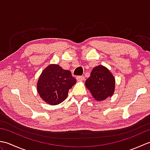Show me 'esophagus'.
I'll list each match as a JSON object with an SVG mask.
<instances>
[{
	"label": "esophagus",
	"mask_w": 150,
	"mask_h": 150,
	"mask_svg": "<svg viewBox=\"0 0 150 150\" xmlns=\"http://www.w3.org/2000/svg\"><path fill=\"white\" fill-rule=\"evenodd\" d=\"M76 79H77V80H78V81H83V80H84L85 77H84V76H77V77H76Z\"/></svg>",
	"instance_id": "obj_1"
}]
</instances>
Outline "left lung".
Wrapping results in <instances>:
<instances>
[{"instance_id": "1", "label": "left lung", "mask_w": 150, "mask_h": 150, "mask_svg": "<svg viewBox=\"0 0 150 150\" xmlns=\"http://www.w3.org/2000/svg\"><path fill=\"white\" fill-rule=\"evenodd\" d=\"M115 81L112 73L106 67L99 65L92 69L86 81V87L95 100L101 101L111 97L115 91Z\"/></svg>"}]
</instances>
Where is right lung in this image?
<instances>
[{
    "label": "right lung",
    "mask_w": 150,
    "mask_h": 150,
    "mask_svg": "<svg viewBox=\"0 0 150 150\" xmlns=\"http://www.w3.org/2000/svg\"><path fill=\"white\" fill-rule=\"evenodd\" d=\"M77 81L69 70L57 64H50L43 70L37 82V91L46 103L57 105L68 97V91Z\"/></svg>",
    "instance_id": "obj_1"
}]
</instances>
